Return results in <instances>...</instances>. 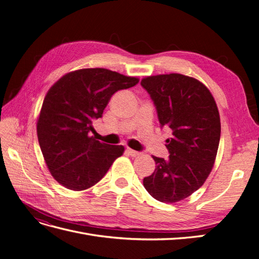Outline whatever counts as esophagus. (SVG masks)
I'll use <instances>...</instances> for the list:
<instances>
[{"mask_svg":"<svg viewBox=\"0 0 259 259\" xmlns=\"http://www.w3.org/2000/svg\"><path fill=\"white\" fill-rule=\"evenodd\" d=\"M126 153H127L128 155H131V156H139V155H140V152L133 150V149H131V148H127V149H126Z\"/></svg>","mask_w":259,"mask_h":259,"instance_id":"1","label":"esophagus"}]
</instances>
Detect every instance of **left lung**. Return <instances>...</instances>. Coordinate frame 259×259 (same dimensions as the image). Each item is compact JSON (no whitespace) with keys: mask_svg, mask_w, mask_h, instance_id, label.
I'll use <instances>...</instances> for the list:
<instances>
[{"mask_svg":"<svg viewBox=\"0 0 259 259\" xmlns=\"http://www.w3.org/2000/svg\"><path fill=\"white\" fill-rule=\"evenodd\" d=\"M155 105L161 126L171 131L166 139L168 159L158 156L144 187L155 200L175 203L205 183L214 166L221 139V117L206 86L179 73L146 76L140 82Z\"/></svg>","mask_w":259,"mask_h":259,"instance_id":"left-lung-1","label":"left lung"}]
</instances>
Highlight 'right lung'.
Returning a JSON list of instances; mask_svg holds the SVG:
<instances>
[{"label": "right lung", "instance_id": "1", "mask_svg": "<svg viewBox=\"0 0 259 259\" xmlns=\"http://www.w3.org/2000/svg\"><path fill=\"white\" fill-rule=\"evenodd\" d=\"M139 82L104 68L71 71L53 84L44 98L36 134L52 176L67 189L81 191L103 178L123 146L107 145L90 133L113 94Z\"/></svg>", "mask_w": 259, "mask_h": 259}]
</instances>
